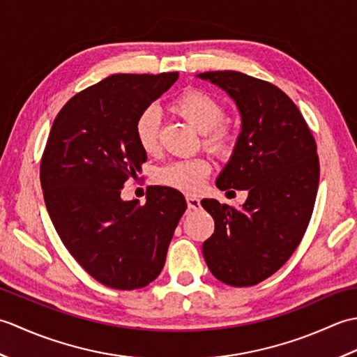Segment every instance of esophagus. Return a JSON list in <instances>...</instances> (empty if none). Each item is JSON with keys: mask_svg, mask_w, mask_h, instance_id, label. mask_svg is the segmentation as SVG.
Returning <instances> with one entry per match:
<instances>
[{"mask_svg": "<svg viewBox=\"0 0 357 357\" xmlns=\"http://www.w3.org/2000/svg\"><path fill=\"white\" fill-rule=\"evenodd\" d=\"M187 206L190 210H198L201 207V201L198 198H195V196H187Z\"/></svg>", "mask_w": 357, "mask_h": 357, "instance_id": "esophagus-1", "label": "esophagus"}]
</instances>
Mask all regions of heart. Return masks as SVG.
Here are the masks:
<instances>
[{
	"mask_svg": "<svg viewBox=\"0 0 357 357\" xmlns=\"http://www.w3.org/2000/svg\"><path fill=\"white\" fill-rule=\"evenodd\" d=\"M170 110L202 133L204 147L221 159H229L238 146V133L231 126L222 123L224 105L215 96L198 89L185 90L170 105ZM135 138L144 153L158 150L159 116L155 109H146L135 121ZM211 165L204 158H192L170 162L156 172V183L184 193L199 192Z\"/></svg>",
	"mask_w": 357,
	"mask_h": 357,
	"instance_id": "b5f03b06",
	"label": "heart"
}]
</instances>
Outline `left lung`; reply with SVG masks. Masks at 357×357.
Masks as SVG:
<instances>
[{"instance_id":"1","label":"left lung","mask_w":357,"mask_h":357,"mask_svg":"<svg viewBox=\"0 0 357 357\" xmlns=\"http://www.w3.org/2000/svg\"><path fill=\"white\" fill-rule=\"evenodd\" d=\"M199 78L224 89L242 116L236 150L216 185L248 192L241 210L201 202L215 219L204 259L221 282L252 287L275 275L304 238L319 185L316 141L296 104L271 82L233 70Z\"/></svg>"}]
</instances>
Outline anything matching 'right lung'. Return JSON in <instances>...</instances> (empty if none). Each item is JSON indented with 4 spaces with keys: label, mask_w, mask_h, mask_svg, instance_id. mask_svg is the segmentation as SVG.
<instances>
[{
    "label": "right lung",
    "mask_w": 357,
    "mask_h": 357,
    "mask_svg": "<svg viewBox=\"0 0 357 357\" xmlns=\"http://www.w3.org/2000/svg\"><path fill=\"white\" fill-rule=\"evenodd\" d=\"M178 79V72L112 75L70 98L50 128L40 178L45 207L70 255L98 282L118 290L161 273L183 193L155 185L147 201H123L126 181L147 161L135 121Z\"/></svg>",
    "instance_id": "add662e5"
}]
</instances>
